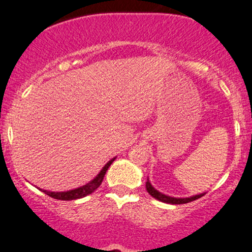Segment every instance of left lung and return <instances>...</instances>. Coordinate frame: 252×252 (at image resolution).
I'll list each match as a JSON object with an SVG mask.
<instances>
[{"label":"left lung","mask_w":252,"mask_h":252,"mask_svg":"<svg viewBox=\"0 0 252 252\" xmlns=\"http://www.w3.org/2000/svg\"><path fill=\"white\" fill-rule=\"evenodd\" d=\"M146 190H148V193L151 195V196H154L155 199L159 200V201L165 202V203H171V205H182V203L191 202V201H194V200L200 199V197L203 196V195L206 194V193H202V194H199V195H194V196H190V197L168 196V195L160 193V191H158L157 189H155L154 187H152L151 183L149 182V179H148V181H146Z\"/></svg>","instance_id":"8db88e82"}]
</instances>
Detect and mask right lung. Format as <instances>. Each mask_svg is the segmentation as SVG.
<instances>
[{
  "mask_svg": "<svg viewBox=\"0 0 252 252\" xmlns=\"http://www.w3.org/2000/svg\"><path fill=\"white\" fill-rule=\"evenodd\" d=\"M115 157L112 158L106 165L103 166L102 170L100 171V174L95 177L94 180L90 181L89 183H87L86 186H82L80 188H76L72 189V190H67V191H47L44 190V189H40L42 193L47 194L49 196L53 197V199H57V200H64V201H69V200H76V199H81V197L87 196V195L92 194L93 191L96 190L100 185L102 183L104 175H106V171L108 170V168L111 166V164L114 162Z\"/></svg>",
  "mask_w": 252,
  "mask_h": 252,
  "instance_id": "obj_1",
  "label": "right lung"
}]
</instances>
